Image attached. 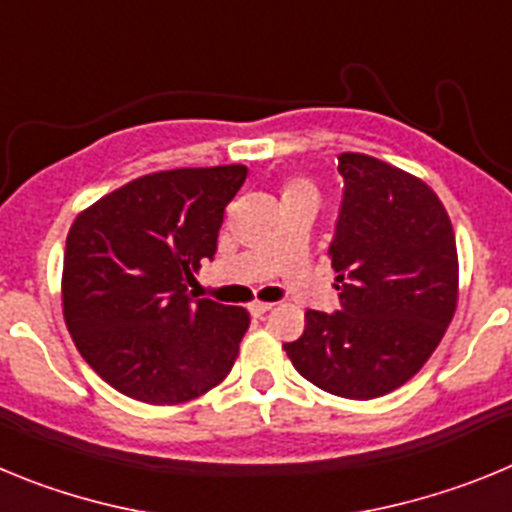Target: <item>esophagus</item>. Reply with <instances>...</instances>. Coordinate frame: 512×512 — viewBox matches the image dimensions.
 <instances>
[{"label": "esophagus", "instance_id": "34e87169", "mask_svg": "<svg viewBox=\"0 0 512 512\" xmlns=\"http://www.w3.org/2000/svg\"><path fill=\"white\" fill-rule=\"evenodd\" d=\"M269 310H271V302H251V305H248V312H251L253 318H264Z\"/></svg>", "mask_w": 512, "mask_h": 512}]
</instances>
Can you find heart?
Segmentation results:
<instances>
[{"instance_id":"obj_1","label":"heart","mask_w":512,"mask_h":512,"mask_svg":"<svg viewBox=\"0 0 512 512\" xmlns=\"http://www.w3.org/2000/svg\"><path fill=\"white\" fill-rule=\"evenodd\" d=\"M292 192H312V194H315V189H312L310 182H302V179H297V182L289 184L287 192H284V194H292Z\"/></svg>"}]
</instances>
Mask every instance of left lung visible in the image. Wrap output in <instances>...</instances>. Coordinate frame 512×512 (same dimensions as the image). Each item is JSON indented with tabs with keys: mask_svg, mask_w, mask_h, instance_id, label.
<instances>
[{
	"mask_svg": "<svg viewBox=\"0 0 512 512\" xmlns=\"http://www.w3.org/2000/svg\"><path fill=\"white\" fill-rule=\"evenodd\" d=\"M343 197L330 264L338 310L305 312L284 343L320 390L374 400L408 382L436 351L456 310L459 264L451 220L433 189L364 153L338 156Z\"/></svg>",
	"mask_w": 512,
	"mask_h": 512,
	"instance_id": "obj_1",
	"label": "left lung"
}]
</instances>
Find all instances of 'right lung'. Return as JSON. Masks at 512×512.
<instances>
[{
	"label": "right lung",
	"mask_w": 512,
	"mask_h": 512,
	"mask_svg": "<svg viewBox=\"0 0 512 512\" xmlns=\"http://www.w3.org/2000/svg\"><path fill=\"white\" fill-rule=\"evenodd\" d=\"M241 164L140 176L81 212L63 253V318L79 354L122 395L176 405L223 382L248 328L243 307L192 300L215 259Z\"/></svg>",
	"instance_id": "add662e5"
}]
</instances>
